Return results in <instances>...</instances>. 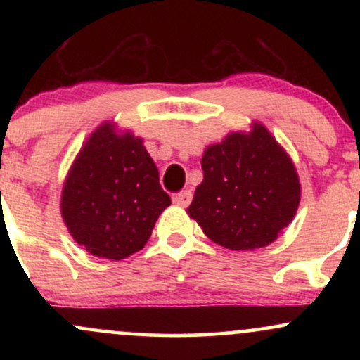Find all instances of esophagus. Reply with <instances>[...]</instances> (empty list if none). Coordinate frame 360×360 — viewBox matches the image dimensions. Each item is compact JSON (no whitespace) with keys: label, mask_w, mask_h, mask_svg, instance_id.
<instances>
[{"label":"esophagus","mask_w":360,"mask_h":360,"mask_svg":"<svg viewBox=\"0 0 360 360\" xmlns=\"http://www.w3.org/2000/svg\"><path fill=\"white\" fill-rule=\"evenodd\" d=\"M191 200H193V193L189 191V189H184V191L177 193L172 196V201H174L177 206H188L191 203Z\"/></svg>","instance_id":"34e87169"}]
</instances>
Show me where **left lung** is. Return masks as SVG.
I'll return each instance as SVG.
<instances>
[{
    "label": "left lung",
    "mask_w": 360,
    "mask_h": 360,
    "mask_svg": "<svg viewBox=\"0 0 360 360\" xmlns=\"http://www.w3.org/2000/svg\"><path fill=\"white\" fill-rule=\"evenodd\" d=\"M203 183L189 217L218 245L250 250L269 245L295 218L300 179L286 152L266 127L230 134L205 150Z\"/></svg>",
    "instance_id": "left-lung-1"
}]
</instances>
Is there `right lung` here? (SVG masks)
Listing matches in <instances>:
<instances>
[{
	"label": "right lung",
	"instance_id": "right-lung-1",
	"mask_svg": "<svg viewBox=\"0 0 360 360\" xmlns=\"http://www.w3.org/2000/svg\"><path fill=\"white\" fill-rule=\"evenodd\" d=\"M171 205L142 139L105 123L74 160L60 212L69 232L96 257L122 260L143 249Z\"/></svg>",
	"mask_w": 360,
	"mask_h": 360
}]
</instances>
